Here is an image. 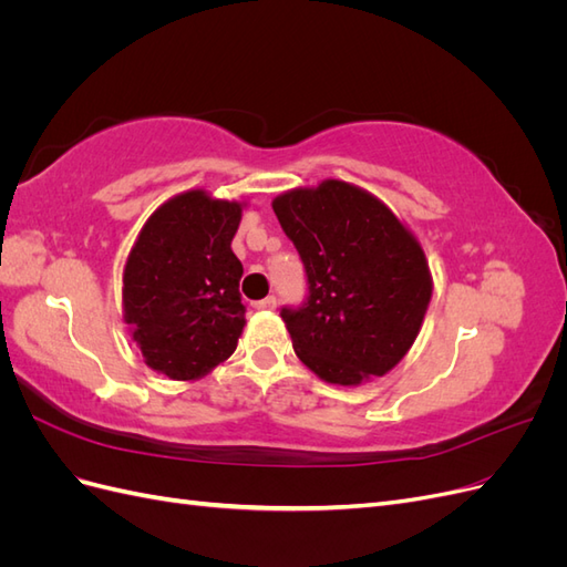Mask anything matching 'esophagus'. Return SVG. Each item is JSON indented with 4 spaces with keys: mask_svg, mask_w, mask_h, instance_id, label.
Listing matches in <instances>:
<instances>
[{
    "mask_svg": "<svg viewBox=\"0 0 567 567\" xmlns=\"http://www.w3.org/2000/svg\"><path fill=\"white\" fill-rule=\"evenodd\" d=\"M252 307H255V310H267V312H271V310H277V298H274V296H267L265 300H257V302H252Z\"/></svg>",
    "mask_w": 567,
    "mask_h": 567,
    "instance_id": "34e87169",
    "label": "esophagus"
}]
</instances>
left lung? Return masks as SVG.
Instances as JSON below:
<instances>
[{
	"mask_svg": "<svg viewBox=\"0 0 567 567\" xmlns=\"http://www.w3.org/2000/svg\"><path fill=\"white\" fill-rule=\"evenodd\" d=\"M271 208L310 290L281 310L300 362L336 385L385 375L414 346L433 296L416 236L385 203L340 179L293 188Z\"/></svg>",
	"mask_w": 567,
	"mask_h": 567,
	"instance_id": "obj_1",
	"label": "left lung"
}]
</instances>
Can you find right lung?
<instances>
[{
  "label": "right lung",
  "mask_w": 567,
  "mask_h": 567,
  "mask_svg": "<svg viewBox=\"0 0 567 567\" xmlns=\"http://www.w3.org/2000/svg\"><path fill=\"white\" fill-rule=\"evenodd\" d=\"M244 203L192 188L153 213L127 255L123 319L146 367L196 381L236 350L244 265L231 250Z\"/></svg>",
  "instance_id": "obj_1"
}]
</instances>
